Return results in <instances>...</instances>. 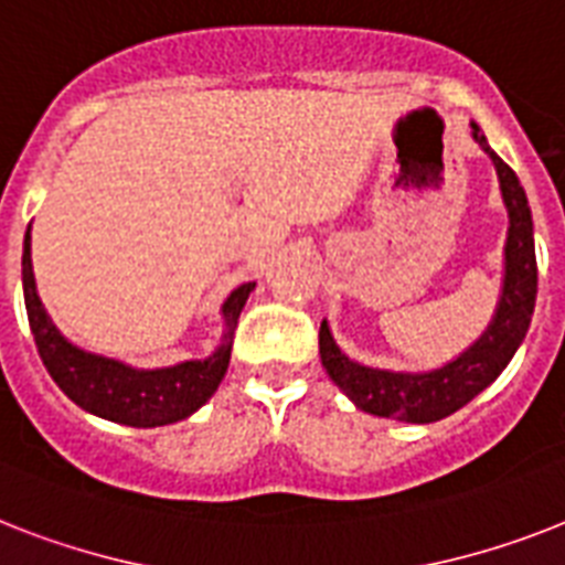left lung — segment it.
<instances>
[{"mask_svg":"<svg viewBox=\"0 0 565 565\" xmlns=\"http://www.w3.org/2000/svg\"><path fill=\"white\" fill-rule=\"evenodd\" d=\"M470 132L497 168L499 191L508 209L505 275H502L497 310L473 345L433 371H388L362 365L337 345L330 324L322 322L319 354H322L324 371L351 397L356 409L369 415L394 417L406 424H433L452 415L505 371L529 333L536 301L534 220H531L529 196L522 191L516 173L490 150L479 124L470 121Z\"/></svg>","mask_w":565,"mask_h":565,"instance_id":"8db88e82","label":"left lung"}]
</instances>
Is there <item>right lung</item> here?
Listing matches in <instances>:
<instances>
[{
    "label": "right lung",
    "mask_w": 565,
    "mask_h": 565,
    "mask_svg": "<svg viewBox=\"0 0 565 565\" xmlns=\"http://www.w3.org/2000/svg\"><path fill=\"white\" fill-rule=\"evenodd\" d=\"M252 290H255V281L241 284L220 307L226 330H223V339L214 348V354L205 360L177 362L168 369H136V365H127L113 356L84 351L60 333L36 292L34 267H31V226L25 232V243H22L25 310H29V324L40 360L49 369L52 380L81 409L113 420V424L139 426V429L185 420L217 392L220 380L226 377L228 360H232L237 319H241V310Z\"/></svg>",
    "instance_id": "add662e5"
}]
</instances>
